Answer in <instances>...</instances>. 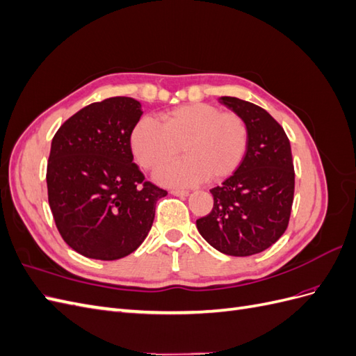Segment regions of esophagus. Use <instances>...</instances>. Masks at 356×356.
Wrapping results in <instances>:
<instances>
[{"label": "esophagus", "instance_id": "esophagus-1", "mask_svg": "<svg viewBox=\"0 0 356 356\" xmlns=\"http://www.w3.org/2000/svg\"><path fill=\"white\" fill-rule=\"evenodd\" d=\"M170 193H172V195H174V196H179V197L188 196V191H187V190H172Z\"/></svg>", "mask_w": 356, "mask_h": 356}]
</instances>
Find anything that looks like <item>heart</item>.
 <instances>
[{"label":"heart","instance_id":"obj_1","mask_svg":"<svg viewBox=\"0 0 356 356\" xmlns=\"http://www.w3.org/2000/svg\"><path fill=\"white\" fill-rule=\"evenodd\" d=\"M132 152L144 169L156 172L174 160L181 147L184 159L161 170L168 186L221 181L239 168L248 145L243 118L209 104H188L160 115V124L144 118L131 138Z\"/></svg>","mask_w":356,"mask_h":356}]
</instances>
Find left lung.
Segmentation results:
<instances>
[{"label": "left lung", "mask_w": 356, "mask_h": 356, "mask_svg": "<svg viewBox=\"0 0 356 356\" xmlns=\"http://www.w3.org/2000/svg\"><path fill=\"white\" fill-rule=\"evenodd\" d=\"M220 101L248 127L246 154L234 174L211 190L212 211L196 221L215 250L233 257L263 252L285 233L294 200L289 139L261 106L232 96Z\"/></svg>", "instance_id": "1"}]
</instances>
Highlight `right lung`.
I'll list each match as a JSON object with an SVG mask.
<instances>
[{
	"label": "right lung",
	"mask_w": 356,
	"mask_h": 356,
	"mask_svg": "<svg viewBox=\"0 0 356 356\" xmlns=\"http://www.w3.org/2000/svg\"><path fill=\"white\" fill-rule=\"evenodd\" d=\"M141 115L136 99L114 96L71 115L51 139L46 179L53 220L67 245L88 258L132 254L168 195L134 163L131 136Z\"/></svg>",
	"instance_id": "1"
}]
</instances>
